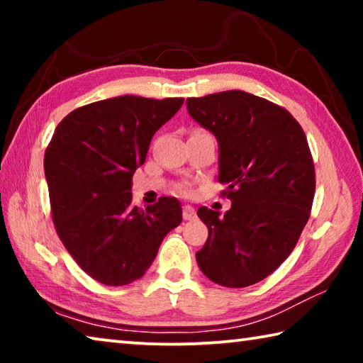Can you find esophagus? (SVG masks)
Here are the masks:
<instances>
[{
    "mask_svg": "<svg viewBox=\"0 0 363 363\" xmlns=\"http://www.w3.org/2000/svg\"><path fill=\"white\" fill-rule=\"evenodd\" d=\"M195 216H196V213H195V210H194L192 206H189V205L182 206V218H184V219H186V220H192Z\"/></svg>",
    "mask_w": 363,
    "mask_h": 363,
    "instance_id": "obj_1",
    "label": "esophagus"
}]
</instances>
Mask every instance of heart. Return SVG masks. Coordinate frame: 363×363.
<instances>
[{
  "label": "heart",
  "instance_id": "b5f03b06",
  "mask_svg": "<svg viewBox=\"0 0 363 363\" xmlns=\"http://www.w3.org/2000/svg\"><path fill=\"white\" fill-rule=\"evenodd\" d=\"M200 131V130H199ZM176 192L179 195H189L190 190H189V186H186V184H181V186L176 187Z\"/></svg>",
  "mask_w": 363,
  "mask_h": 363
}]
</instances>
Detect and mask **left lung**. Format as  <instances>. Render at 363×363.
<instances>
[{
    "label": "left lung",
    "mask_w": 363,
    "mask_h": 363,
    "mask_svg": "<svg viewBox=\"0 0 363 363\" xmlns=\"http://www.w3.org/2000/svg\"><path fill=\"white\" fill-rule=\"evenodd\" d=\"M187 110L219 143V182L232 208H199L208 240L196 262L229 288L257 284L296 247L315 194L314 160L286 108L245 91L189 97Z\"/></svg>",
    "instance_id": "8db88e82"
}]
</instances>
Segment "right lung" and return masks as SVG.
Here are the masks:
<instances>
[{
    "label": "right lung",
    "mask_w": 363,
    "mask_h": 363,
    "mask_svg": "<svg viewBox=\"0 0 363 363\" xmlns=\"http://www.w3.org/2000/svg\"><path fill=\"white\" fill-rule=\"evenodd\" d=\"M182 97L120 96L78 107L59 123L45 152L56 232L89 277L123 286L143 277L169 230L181 224L176 199L139 210L131 181L152 136L182 107Z\"/></svg>",
    "instance_id": "1"
}]
</instances>
